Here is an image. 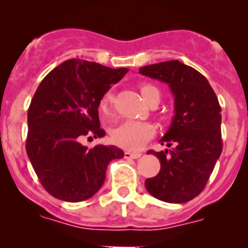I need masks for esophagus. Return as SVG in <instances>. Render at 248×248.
Here are the masks:
<instances>
[{"label":"esophagus","instance_id":"34e87169","mask_svg":"<svg viewBox=\"0 0 248 248\" xmlns=\"http://www.w3.org/2000/svg\"><path fill=\"white\" fill-rule=\"evenodd\" d=\"M141 156V154L139 152H131V151H124V158H139Z\"/></svg>","mask_w":248,"mask_h":248}]
</instances>
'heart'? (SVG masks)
I'll list each match as a JSON object with an SVG mask.
<instances>
[{
  "label": "heart",
  "instance_id": "b5f03b06",
  "mask_svg": "<svg viewBox=\"0 0 248 248\" xmlns=\"http://www.w3.org/2000/svg\"><path fill=\"white\" fill-rule=\"evenodd\" d=\"M141 96L145 102L149 101L154 94H158V90L152 85H142L140 87ZM112 101V92H106L101 99L99 108L102 111L107 112L109 110L110 103ZM156 133V128L152 124L146 121H133V120H127L117 124L111 131V139L119 146L127 150H139L142 145L152 138Z\"/></svg>",
  "mask_w": 248,
  "mask_h": 248
}]
</instances>
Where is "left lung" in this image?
<instances>
[{"instance_id":"left-lung-1","label":"left lung","mask_w":248,"mask_h":248,"mask_svg":"<svg viewBox=\"0 0 248 248\" xmlns=\"http://www.w3.org/2000/svg\"><path fill=\"white\" fill-rule=\"evenodd\" d=\"M139 73L168 84L174 96L171 124L159 140L171 149L147 152L159 158L161 170L145 187L162 202L192 201L204 189L221 156L218 99L206 78L176 60L144 66Z\"/></svg>"}]
</instances>
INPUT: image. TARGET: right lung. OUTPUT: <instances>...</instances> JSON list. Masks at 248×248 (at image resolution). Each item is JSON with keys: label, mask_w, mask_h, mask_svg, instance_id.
Returning a JSON list of instances; mask_svg holds the SVG:
<instances>
[{"label": "right lung", "mask_w": 248, "mask_h": 248, "mask_svg": "<svg viewBox=\"0 0 248 248\" xmlns=\"http://www.w3.org/2000/svg\"><path fill=\"white\" fill-rule=\"evenodd\" d=\"M128 72L96 62L67 60L42 80L27 112L26 152L47 193L64 202H82L99 191L109 162L124 158L114 145L87 149L84 137L102 138V97Z\"/></svg>", "instance_id": "1"}]
</instances>
